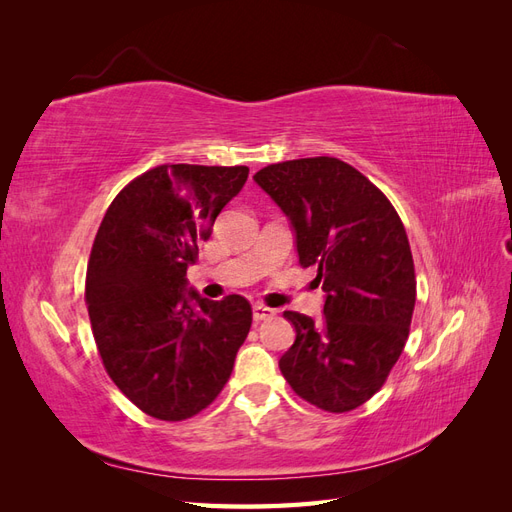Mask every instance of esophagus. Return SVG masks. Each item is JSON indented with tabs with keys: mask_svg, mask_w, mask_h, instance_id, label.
<instances>
[{
	"mask_svg": "<svg viewBox=\"0 0 512 512\" xmlns=\"http://www.w3.org/2000/svg\"><path fill=\"white\" fill-rule=\"evenodd\" d=\"M252 316H254L256 322L267 320V318H273V316H275V309H271V307H267V305L256 303V305L252 307Z\"/></svg>",
	"mask_w": 512,
	"mask_h": 512,
	"instance_id": "esophagus-1",
	"label": "esophagus"
}]
</instances>
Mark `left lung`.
<instances>
[{"label": "left lung", "instance_id": "obj_1", "mask_svg": "<svg viewBox=\"0 0 512 512\" xmlns=\"http://www.w3.org/2000/svg\"><path fill=\"white\" fill-rule=\"evenodd\" d=\"M294 230L301 267H316L324 318L284 312L297 337L280 359L292 391L327 412H348L380 391L406 346L416 301L406 228L374 183L320 156L254 175Z\"/></svg>", "mask_w": 512, "mask_h": 512}]
</instances>
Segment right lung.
Masks as SVG:
<instances>
[{
	"label": "right lung",
	"mask_w": 512,
	"mask_h": 512,
	"mask_svg": "<svg viewBox=\"0 0 512 512\" xmlns=\"http://www.w3.org/2000/svg\"><path fill=\"white\" fill-rule=\"evenodd\" d=\"M247 175V166L151 168L117 194L91 247L85 301L104 369L160 421L205 410L250 333L247 299L209 301L185 277Z\"/></svg>",
	"instance_id": "obj_1"
}]
</instances>
